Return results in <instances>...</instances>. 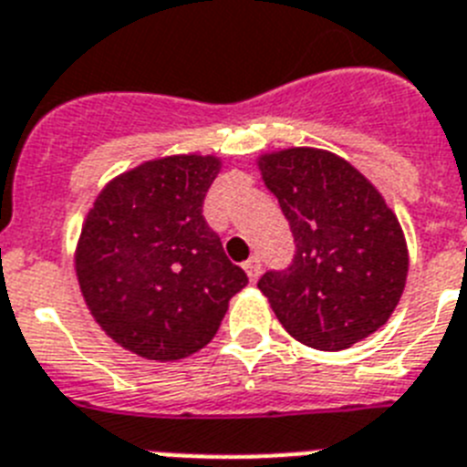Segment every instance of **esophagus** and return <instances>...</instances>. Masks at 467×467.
<instances>
[{"label": "esophagus", "instance_id": "obj_1", "mask_svg": "<svg viewBox=\"0 0 467 467\" xmlns=\"http://www.w3.org/2000/svg\"><path fill=\"white\" fill-rule=\"evenodd\" d=\"M244 270H246V275H249L251 282H256V279L261 277V258L258 256L249 258V261L244 263Z\"/></svg>", "mask_w": 467, "mask_h": 467}]
</instances>
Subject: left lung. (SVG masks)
<instances>
[{"label": "left lung", "instance_id": "left-lung-1", "mask_svg": "<svg viewBox=\"0 0 467 467\" xmlns=\"http://www.w3.org/2000/svg\"><path fill=\"white\" fill-rule=\"evenodd\" d=\"M256 164L296 239L294 263L258 279L279 324L327 352L379 331L409 273L407 239L383 194L329 150L284 148Z\"/></svg>", "mask_w": 467, "mask_h": 467}]
</instances>
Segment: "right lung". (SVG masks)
<instances>
[{
  "label": "right lung",
  "instance_id": "add662e5",
  "mask_svg": "<svg viewBox=\"0 0 467 467\" xmlns=\"http://www.w3.org/2000/svg\"><path fill=\"white\" fill-rule=\"evenodd\" d=\"M216 155H171L119 173L84 218L75 273L88 312L124 350L173 362L216 336L246 286L202 216Z\"/></svg>",
  "mask_w": 467,
  "mask_h": 467
}]
</instances>
